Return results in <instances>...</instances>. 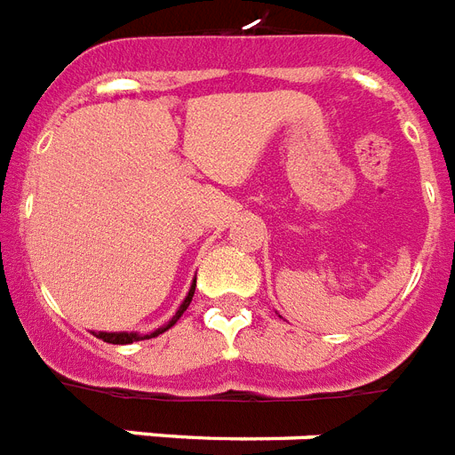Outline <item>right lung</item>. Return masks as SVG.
<instances>
[{
    "mask_svg": "<svg viewBox=\"0 0 455 455\" xmlns=\"http://www.w3.org/2000/svg\"><path fill=\"white\" fill-rule=\"evenodd\" d=\"M195 286H197V277L192 279L190 291H188V296H185V300L176 310V315H173V317H171L164 326H159L157 331H152V333H138V331H112V333L110 331H93V336L100 338V340H105V343H112V345H129V343H136V340H148V338L159 336V333H164V331H169L171 326L176 324L178 319H180V315L188 310V305H190L192 296H195Z\"/></svg>",
    "mask_w": 455,
    "mask_h": 455,
    "instance_id": "1",
    "label": "right lung"
}]
</instances>
